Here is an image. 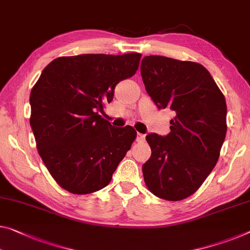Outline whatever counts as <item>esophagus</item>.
Instances as JSON below:
<instances>
[{
	"label": "esophagus",
	"instance_id": "34e87169",
	"mask_svg": "<svg viewBox=\"0 0 250 250\" xmlns=\"http://www.w3.org/2000/svg\"><path fill=\"white\" fill-rule=\"evenodd\" d=\"M144 140H145V135H144V134L137 133V135H136V141H137V142H144Z\"/></svg>",
	"mask_w": 250,
	"mask_h": 250
}]
</instances>
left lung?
Segmentation results:
<instances>
[{
    "label": "left lung",
    "mask_w": 250,
    "mask_h": 250,
    "mask_svg": "<svg viewBox=\"0 0 250 250\" xmlns=\"http://www.w3.org/2000/svg\"><path fill=\"white\" fill-rule=\"evenodd\" d=\"M141 75L157 108L174 114L167 135H146L152 154L142 167L144 181L156 197L182 200L200 188L217 164L227 132L226 99L200 63L146 56Z\"/></svg>",
    "instance_id": "left-lung-1"
}]
</instances>
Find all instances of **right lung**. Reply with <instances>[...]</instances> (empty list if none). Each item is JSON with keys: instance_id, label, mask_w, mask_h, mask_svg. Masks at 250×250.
<instances>
[{"instance_id": "obj_1", "label": "right lung", "mask_w": 250, "mask_h": 250, "mask_svg": "<svg viewBox=\"0 0 250 250\" xmlns=\"http://www.w3.org/2000/svg\"><path fill=\"white\" fill-rule=\"evenodd\" d=\"M141 53L79 55L52 60L31 90L37 148L61 188L88 194L105 188L132 146L136 130L104 120L115 86L135 74Z\"/></svg>"}]
</instances>
